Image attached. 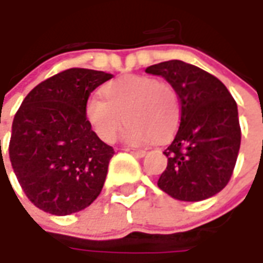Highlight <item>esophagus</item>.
Segmentation results:
<instances>
[{"label": "esophagus", "mask_w": 263, "mask_h": 263, "mask_svg": "<svg viewBox=\"0 0 263 263\" xmlns=\"http://www.w3.org/2000/svg\"><path fill=\"white\" fill-rule=\"evenodd\" d=\"M124 151L130 152L132 155H135V157H137V158H142L146 155V152H145V151H142V149H130V147H126Z\"/></svg>", "instance_id": "esophagus-1"}]
</instances>
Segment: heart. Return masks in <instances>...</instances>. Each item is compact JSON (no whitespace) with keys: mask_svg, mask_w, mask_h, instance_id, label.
<instances>
[{"mask_svg":"<svg viewBox=\"0 0 263 263\" xmlns=\"http://www.w3.org/2000/svg\"><path fill=\"white\" fill-rule=\"evenodd\" d=\"M102 95L105 99L92 95L85 102V118L101 140H116L124 118L123 136L130 143L165 142L174 135L180 108L171 85L149 76H123L106 83Z\"/></svg>","mask_w":263,"mask_h":263,"instance_id":"b5f03b06","label":"heart"}]
</instances>
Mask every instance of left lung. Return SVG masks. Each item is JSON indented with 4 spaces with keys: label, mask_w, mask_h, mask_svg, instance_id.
<instances>
[{
    "label": "left lung",
    "mask_w": 263,
    "mask_h": 263,
    "mask_svg": "<svg viewBox=\"0 0 263 263\" xmlns=\"http://www.w3.org/2000/svg\"><path fill=\"white\" fill-rule=\"evenodd\" d=\"M180 101V127L164 151L167 168L158 187L178 200L199 202L227 186L236 167L241 130L237 104L221 80L180 60L147 67Z\"/></svg>",
    "instance_id": "1"
}]
</instances>
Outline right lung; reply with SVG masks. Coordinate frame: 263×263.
I'll list each match as a JSON object with an SVG mask.
<instances>
[{"label": "right lung", "instance_id": "add662e5", "mask_svg": "<svg viewBox=\"0 0 263 263\" xmlns=\"http://www.w3.org/2000/svg\"><path fill=\"white\" fill-rule=\"evenodd\" d=\"M111 77L68 68L33 87L17 109L10 161L27 199L39 209L70 215L99 196L114 149L89 126L85 102Z\"/></svg>", "mask_w": 263, "mask_h": 263}]
</instances>
